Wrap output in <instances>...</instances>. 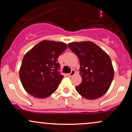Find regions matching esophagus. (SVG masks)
Segmentation results:
<instances>
[{
	"label": "esophagus",
	"instance_id": "esophagus-1",
	"mask_svg": "<svg viewBox=\"0 0 132 132\" xmlns=\"http://www.w3.org/2000/svg\"><path fill=\"white\" fill-rule=\"evenodd\" d=\"M75 71L74 70V69H72V70L71 71V73L68 74V76H69V77H72V76H73V75H75Z\"/></svg>",
	"mask_w": 132,
	"mask_h": 132
}]
</instances>
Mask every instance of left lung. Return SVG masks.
Segmentation results:
<instances>
[{"label": "left lung", "mask_w": 132, "mask_h": 132, "mask_svg": "<svg viewBox=\"0 0 132 132\" xmlns=\"http://www.w3.org/2000/svg\"><path fill=\"white\" fill-rule=\"evenodd\" d=\"M68 47L79 60L82 82L78 92L89 100L102 97L109 89L114 70L109 56L92 42H72Z\"/></svg>", "instance_id": "1"}]
</instances>
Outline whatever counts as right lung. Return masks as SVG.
<instances>
[{
	"instance_id": "obj_1",
	"label": "right lung",
	"mask_w": 132,
	"mask_h": 132,
	"mask_svg": "<svg viewBox=\"0 0 132 132\" xmlns=\"http://www.w3.org/2000/svg\"><path fill=\"white\" fill-rule=\"evenodd\" d=\"M66 48L67 45L63 42L43 40L25 54L19 76L29 94L44 99L56 91L64 77L58 72L57 58Z\"/></svg>"
}]
</instances>
